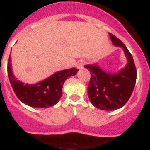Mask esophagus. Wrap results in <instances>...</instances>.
<instances>
[{
    "instance_id": "obj_1",
    "label": "esophagus",
    "mask_w": 150,
    "mask_h": 150,
    "mask_svg": "<svg viewBox=\"0 0 150 150\" xmlns=\"http://www.w3.org/2000/svg\"><path fill=\"white\" fill-rule=\"evenodd\" d=\"M84 62L83 60H80L77 62V67L79 68V69H81V68L84 67Z\"/></svg>"
}]
</instances>
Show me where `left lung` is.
Instances as JSON below:
<instances>
[{
  "instance_id": "1",
  "label": "left lung",
  "mask_w": 150,
  "mask_h": 150,
  "mask_svg": "<svg viewBox=\"0 0 150 150\" xmlns=\"http://www.w3.org/2000/svg\"><path fill=\"white\" fill-rule=\"evenodd\" d=\"M113 44L122 47L127 57V64L116 74L106 73L97 65H87L91 79L88 94L91 103L102 110L111 111L125 105L131 97L137 79V70L132 55L120 39L109 33Z\"/></svg>"
}]
</instances>
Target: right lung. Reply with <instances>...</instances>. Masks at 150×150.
I'll return each instance as SVG.
<instances>
[{
  "label": "right lung",
  "instance_id": "1",
  "mask_svg": "<svg viewBox=\"0 0 150 150\" xmlns=\"http://www.w3.org/2000/svg\"><path fill=\"white\" fill-rule=\"evenodd\" d=\"M10 61L11 57H10L7 71L14 93L23 103L35 108H47L54 106L59 102L66 79L75 75L79 71L75 68L62 70L36 84H25L13 76Z\"/></svg>",
  "mask_w": 150,
  "mask_h": 150
}]
</instances>
